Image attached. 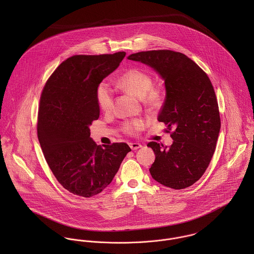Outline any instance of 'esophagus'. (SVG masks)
<instances>
[{"mask_svg":"<svg viewBox=\"0 0 254 254\" xmlns=\"http://www.w3.org/2000/svg\"><path fill=\"white\" fill-rule=\"evenodd\" d=\"M129 145H130V147H131L132 150H136V149H139V148L142 147V145L139 144V143H130Z\"/></svg>","mask_w":254,"mask_h":254,"instance_id":"1","label":"esophagus"}]
</instances>
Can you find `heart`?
<instances>
[{
  "instance_id": "obj_1",
  "label": "heart",
  "mask_w": 254,
  "mask_h": 254,
  "mask_svg": "<svg viewBox=\"0 0 254 254\" xmlns=\"http://www.w3.org/2000/svg\"><path fill=\"white\" fill-rule=\"evenodd\" d=\"M121 88L127 92L135 95L140 99L145 98V102L149 106H155L159 102V92L152 89V79L149 74L141 69H130L122 74L118 79ZM96 99L99 108L105 112L109 111L113 104V93L107 82H101L96 90ZM145 121L142 119L127 122L123 126L126 133H135L144 128Z\"/></svg>"
}]
</instances>
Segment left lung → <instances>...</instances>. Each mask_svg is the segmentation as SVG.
Instances as JSON below:
<instances>
[{
    "instance_id": "left-lung-1",
    "label": "left lung",
    "mask_w": 254,
    "mask_h": 254,
    "mask_svg": "<svg viewBox=\"0 0 254 254\" xmlns=\"http://www.w3.org/2000/svg\"><path fill=\"white\" fill-rule=\"evenodd\" d=\"M128 60L151 67L164 81L165 101L157 120L164 122L168 130L174 129L171 146L147 144L155 154L150 175L165 187L188 188L208 167L220 132L217 100L210 79L194 62L173 51L140 52Z\"/></svg>"
}]
</instances>
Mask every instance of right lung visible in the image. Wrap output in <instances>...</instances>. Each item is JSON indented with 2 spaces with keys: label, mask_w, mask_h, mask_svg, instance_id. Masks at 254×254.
Returning a JSON list of instances; mask_svg holds the SVG:
<instances>
[{
  "label": "right lung",
  "mask_w": 254,
  "mask_h": 254,
  "mask_svg": "<svg viewBox=\"0 0 254 254\" xmlns=\"http://www.w3.org/2000/svg\"><path fill=\"white\" fill-rule=\"evenodd\" d=\"M125 55L71 57L51 75L41 96L37 133L44 156L59 183L83 197L102 192L131 151L125 143L102 147L90 137L100 117L97 87Z\"/></svg>",
  "instance_id": "obj_1"
}]
</instances>
